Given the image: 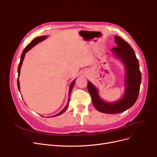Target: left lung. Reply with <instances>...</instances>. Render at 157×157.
Masks as SVG:
<instances>
[{
  "label": "left lung",
  "instance_id": "left-lung-1",
  "mask_svg": "<svg viewBox=\"0 0 157 157\" xmlns=\"http://www.w3.org/2000/svg\"><path fill=\"white\" fill-rule=\"evenodd\" d=\"M117 46L112 49L114 56L121 59L125 67V90L121 99L116 102H105L98 95V90L90 82H87V89L94 106L101 113L117 114L132 107L139 95L141 83L140 64L133 49L126 41L115 36Z\"/></svg>",
  "mask_w": 157,
  "mask_h": 157
}]
</instances>
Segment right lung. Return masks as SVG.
Masks as SVG:
<instances>
[{"label":"right lung","mask_w":157,"mask_h":157,"mask_svg":"<svg viewBox=\"0 0 157 157\" xmlns=\"http://www.w3.org/2000/svg\"><path fill=\"white\" fill-rule=\"evenodd\" d=\"M48 36L46 35H44V36H37V37H36L35 39H34L29 45H28L25 48V49L23 50L22 54H21V59H20V62L19 63V66H18V68H17V73H18V77H17V88H18V90H19V91H20V82H19V76H20V69H21V67L22 65V63H23V61L24 59V58H25V53L26 52L29 51L30 49H32L33 47H34V46L35 45H36L37 44H39V42L43 41L44 40H45L46 38H47ZM75 80H73L70 86V89H69V96H68V103H67V105H66V106L64 107V108L62 110V111H61L59 113L55 115L54 116H52L51 117H56V116H58L59 115H61L62 113H63L64 112L66 111L67 109L68 108V105H69V101H70V94L71 93V90H72V89L73 87V86H74V84H75Z\"/></svg>","instance_id":"right-lung-1"}]
</instances>
